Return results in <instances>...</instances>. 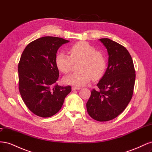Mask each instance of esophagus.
I'll use <instances>...</instances> for the list:
<instances>
[{
    "label": "esophagus",
    "mask_w": 152,
    "mask_h": 152,
    "mask_svg": "<svg viewBox=\"0 0 152 152\" xmlns=\"http://www.w3.org/2000/svg\"><path fill=\"white\" fill-rule=\"evenodd\" d=\"M72 91L79 90V89H80V87H72Z\"/></svg>",
    "instance_id": "1"
}]
</instances>
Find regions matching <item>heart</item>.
Segmentation results:
<instances>
[{
    "label": "heart",
    "mask_w": 152,
    "mask_h": 152,
    "mask_svg": "<svg viewBox=\"0 0 152 152\" xmlns=\"http://www.w3.org/2000/svg\"><path fill=\"white\" fill-rule=\"evenodd\" d=\"M70 56L64 53L56 57V65L64 73L70 72L73 62L81 61L79 72L70 73L63 78L64 83L68 85L82 86L91 80L98 79L104 73L107 63L104 55L86 42H79L70 48Z\"/></svg>",
    "instance_id": "b5f03b06"
}]
</instances>
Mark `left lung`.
Wrapping results in <instances>:
<instances>
[{"label": "left lung", "mask_w": 152, "mask_h": 152, "mask_svg": "<svg viewBox=\"0 0 152 152\" xmlns=\"http://www.w3.org/2000/svg\"><path fill=\"white\" fill-rule=\"evenodd\" d=\"M99 40L107 49L108 67L97 84L99 90H92L86 107L91 117L105 122L119 115L130 102L136 74L132 59L125 48L107 38Z\"/></svg>", "instance_id": "1"}]
</instances>
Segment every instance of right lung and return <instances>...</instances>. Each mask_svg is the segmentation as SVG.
<instances>
[{
  "instance_id": "add662e5",
  "label": "right lung",
  "mask_w": 152,
  "mask_h": 152,
  "mask_svg": "<svg viewBox=\"0 0 152 152\" xmlns=\"http://www.w3.org/2000/svg\"><path fill=\"white\" fill-rule=\"evenodd\" d=\"M69 40L44 37L27 45L18 64L19 91L25 104L31 112L49 117L61 108L70 86L55 84L59 70L56 65L58 49Z\"/></svg>"
}]
</instances>
